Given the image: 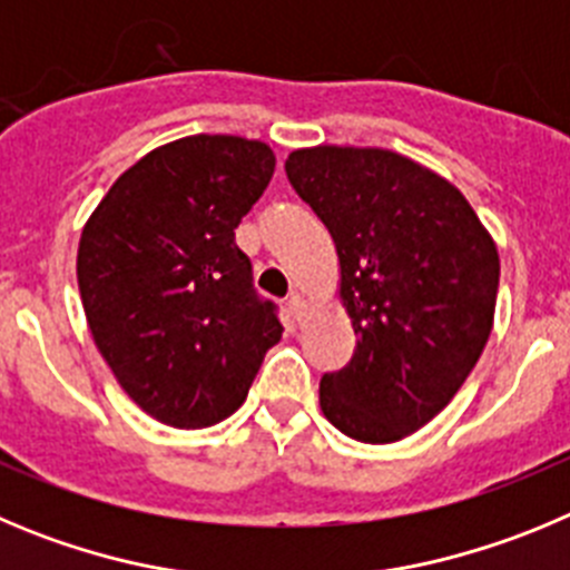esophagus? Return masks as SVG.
Segmentation results:
<instances>
[{
    "instance_id": "obj_1",
    "label": "esophagus",
    "mask_w": 570,
    "mask_h": 570,
    "mask_svg": "<svg viewBox=\"0 0 570 570\" xmlns=\"http://www.w3.org/2000/svg\"><path fill=\"white\" fill-rule=\"evenodd\" d=\"M288 311H291V316H294L296 322H302V316H305V311H307V305H305V299H302V294H291L288 296Z\"/></svg>"
}]
</instances>
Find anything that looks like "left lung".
I'll use <instances>...</instances> for the list:
<instances>
[{
	"instance_id": "8db88e82",
	"label": "left lung",
	"mask_w": 570,
	"mask_h": 570,
	"mask_svg": "<svg viewBox=\"0 0 570 570\" xmlns=\"http://www.w3.org/2000/svg\"><path fill=\"white\" fill-rule=\"evenodd\" d=\"M291 186L331 232L356 350L325 373L320 406L353 441L412 435L455 399L494 325L500 257L466 197L379 146H311Z\"/></svg>"
}]
</instances>
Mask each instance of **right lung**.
Returning a JSON list of instances; mask_svg holds the SVG:
<instances>
[{
    "mask_svg": "<svg viewBox=\"0 0 570 570\" xmlns=\"http://www.w3.org/2000/svg\"><path fill=\"white\" fill-rule=\"evenodd\" d=\"M274 166L263 140L189 135L129 166L83 223L87 325L124 393L160 424L203 430L232 415L282 338L234 243Z\"/></svg>",
    "mask_w": 570,
    "mask_h": 570,
    "instance_id": "obj_1",
    "label": "right lung"
}]
</instances>
